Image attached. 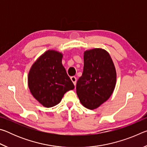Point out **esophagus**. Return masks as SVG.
<instances>
[{
	"label": "esophagus",
	"instance_id": "obj_1",
	"mask_svg": "<svg viewBox=\"0 0 147 147\" xmlns=\"http://www.w3.org/2000/svg\"><path fill=\"white\" fill-rule=\"evenodd\" d=\"M71 79L72 82H73L74 85L76 86V77L75 76H72V77H71Z\"/></svg>",
	"mask_w": 147,
	"mask_h": 147
}]
</instances>
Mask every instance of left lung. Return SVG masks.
<instances>
[{"mask_svg": "<svg viewBox=\"0 0 147 147\" xmlns=\"http://www.w3.org/2000/svg\"><path fill=\"white\" fill-rule=\"evenodd\" d=\"M84 71L77 81L76 93L81 104L89 109L97 108L110 97L117 74L109 54L102 49L84 52Z\"/></svg>", "mask_w": 147, "mask_h": 147, "instance_id": "8db88e82", "label": "left lung"}]
</instances>
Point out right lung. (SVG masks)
<instances>
[{
  "instance_id": "add662e5",
  "label": "right lung",
  "mask_w": 147,
  "mask_h": 147,
  "mask_svg": "<svg viewBox=\"0 0 147 147\" xmlns=\"http://www.w3.org/2000/svg\"><path fill=\"white\" fill-rule=\"evenodd\" d=\"M63 54L49 50L32 65L28 76L31 93L39 103L51 108L60 102L74 86L61 63Z\"/></svg>"
}]
</instances>
